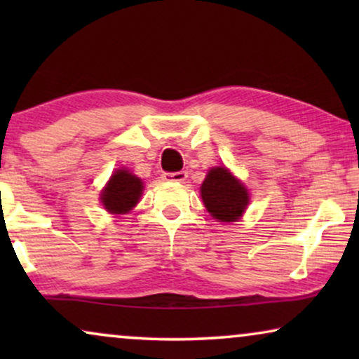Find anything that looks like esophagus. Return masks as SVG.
I'll return each instance as SVG.
<instances>
[{
    "label": "esophagus",
    "instance_id": "34e87169",
    "mask_svg": "<svg viewBox=\"0 0 359 359\" xmlns=\"http://www.w3.org/2000/svg\"><path fill=\"white\" fill-rule=\"evenodd\" d=\"M188 178V173L186 171H175V173H165L163 180L165 181H171V183H181Z\"/></svg>",
    "mask_w": 359,
    "mask_h": 359
}]
</instances>
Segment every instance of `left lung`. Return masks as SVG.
<instances>
[{
  "label": "left lung",
  "mask_w": 359,
  "mask_h": 359,
  "mask_svg": "<svg viewBox=\"0 0 359 359\" xmlns=\"http://www.w3.org/2000/svg\"><path fill=\"white\" fill-rule=\"evenodd\" d=\"M201 196L209 214L220 222H235L248 205L245 186L222 166L209 171L201 186Z\"/></svg>",
  "instance_id": "left-lung-1"
}]
</instances>
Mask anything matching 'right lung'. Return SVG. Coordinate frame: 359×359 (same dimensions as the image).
<instances>
[{
    "label": "right lung",
    "mask_w": 359,
    "mask_h": 359,
    "mask_svg": "<svg viewBox=\"0 0 359 359\" xmlns=\"http://www.w3.org/2000/svg\"><path fill=\"white\" fill-rule=\"evenodd\" d=\"M144 183L127 170H117L101 193V203L111 214H126L139 203Z\"/></svg>",
    "instance_id": "obj_1"
}]
</instances>
